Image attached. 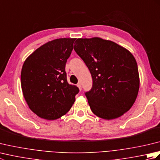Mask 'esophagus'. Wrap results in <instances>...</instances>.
Instances as JSON below:
<instances>
[{"instance_id": "1", "label": "esophagus", "mask_w": 160, "mask_h": 160, "mask_svg": "<svg viewBox=\"0 0 160 160\" xmlns=\"http://www.w3.org/2000/svg\"><path fill=\"white\" fill-rule=\"evenodd\" d=\"M77 87L79 88V89H80V91H81V89H82V87H81V84L80 83H78L77 84Z\"/></svg>"}]
</instances>
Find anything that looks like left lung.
<instances>
[{
    "label": "left lung",
    "mask_w": 160,
    "mask_h": 160,
    "mask_svg": "<svg viewBox=\"0 0 160 160\" xmlns=\"http://www.w3.org/2000/svg\"><path fill=\"white\" fill-rule=\"evenodd\" d=\"M73 48L92 76V88L85 96L93 113L108 120L124 115L133 105L140 88L134 56L117 43L98 37L78 38Z\"/></svg>",
    "instance_id": "obj_1"
}]
</instances>
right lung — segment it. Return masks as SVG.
<instances>
[{"label":"right lung","mask_w":160,"mask_h":160,"mask_svg":"<svg viewBox=\"0 0 160 160\" xmlns=\"http://www.w3.org/2000/svg\"><path fill=\"white\" fill-rule=\"evenodd\" d=\"M76 38H58L35 50L22 67L21 88L27 104L38 117L53 120L72 107L78 88L67 82L65 65Z\"/></svg>","instance_id":"obj_1"}]
</instances>
